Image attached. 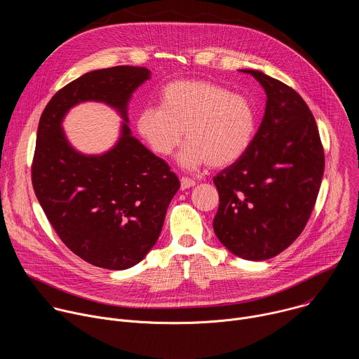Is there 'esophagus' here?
Wrapping results in <instances>:
<instances>
[{"instance_id": "34e87169", "label": "esophagus", "mask_w": 359, "mask_h": 359, "mask_svg": "<svg viewBox=\"0 0 359 359\" xmlns=\"http://www.w3.org/2000/svg\"><path fill=\"white\" fill-rule=\"evenodd\" d=\"M196 184V182L193 179H189V177H182L180 179V187L182 190H186L189 187H193Z\"/></svg>"}]
</instances>
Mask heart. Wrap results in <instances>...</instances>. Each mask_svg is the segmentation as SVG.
I'll return each instance as SVG.
<instances>
[{
    "label": "heart",
    "instance_id": "obj_1",
    "mask_svg": "<svg viewBox=\"0 0 359 359\" xmlns=\"http://www.w3.org/2000/svg\"><path fill=\"white\" fill-rule=\"evenodd\" d=\"M257 126L252 102L209 81H179L161 95V107H149L137 116V130L159 156H169L189 140L179 156L186 169L209 163L227 168L248 150Z\"/></svg>",
    "mask_w": 359,
    "mask_h": 359
}]
</instances>
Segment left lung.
Returning a JSON list of instances; mask_svg holds the SVG:
<instances>
[{
	"label": "left lung",
	"instance_id": "obj_1",
	"mask_svg": "<svg viewBox=\"0 0 359 359\" xmlns=\"http://www.w3.org/2000/svg\"><path fill=\"white\" fill-rule=\"evenodd\" d=\"M241 71L264 88L266 114L245 155L213 179L220 197L213 229L233 254L260 262L284 251L304 230L316 206L325 158L304 99L260 71Z\"/></svg>",
	"mask_w": 359,
	"mask_h": 359
}]
</instances>
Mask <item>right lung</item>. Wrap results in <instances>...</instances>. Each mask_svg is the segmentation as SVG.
<instances>
[{"instance_id":"right-lung-1","label":"right lung","mask_w":359,"mask_h":359,"mask_svg":"<svg viewBox=\"0 0 359 359\" xmlns=\"http://www.w3.org/2000/svg\"><path fill=\"white\" fill-rule=\"evenodd\" d=\"M149 78L147 68L129 65L88 72L50 97L39 119L31 166L35 196L62 243L100 269L125 270L143 260L180 182L126 123L114 149L85 157L67 143L60 122L85 100L105 101L128 122V102Z\"/></svg>"}]
</instances>
